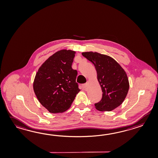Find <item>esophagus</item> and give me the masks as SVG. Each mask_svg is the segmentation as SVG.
<instances>
[{"label":"esophagus","instance_id":"34e87169","mask_svg":"<svg viewBox=\"0 0 158 158\" xmlns=\"http://www.w3.org/2000/svg\"><path fill=\"white\" fill-rule=\"evenodd\" d=\"M88 85V84L87 83L83 84V85H82V88H83V89H84V90H85V89L87 88Z\"/></svg>","mask_w":158,"mask_h":158}]
</instances>
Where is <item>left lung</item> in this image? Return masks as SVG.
<instances>
[{
	"instance_id": "8db88e82",
	"label": "left lung",
	"mask_w": 158,
	"mask_h": 158,
	"mask_svg": "<svg viewBox=\"0 0 158 158\" xmlns=\"http://www.w3.org/2000/svg\"><path fill=\"white\" fill-rule=\"evenodd\" d=\"M82 56L94 64L102 97L95 104L99 111H111L126 98L129 83L126 72L112 57L97 52H83Z\"/></svg>"
}]
</instances>
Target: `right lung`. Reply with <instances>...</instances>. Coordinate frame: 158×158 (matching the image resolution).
Wrapping results in <instances>:
<instances>
[{"label":"right lung","mask_w":158,"mask_h":158,"mask_svg":"<svg viewBox=\"0 0 158 158\" xmlns=\"http://www.w3.org/2000/svg\"><path fill=\"white\" fill-rule=\"evenodd\" d=\"M75 54L66 49L56 52L35 74L33 90L39 102L49 112H65L81 91L76 82L77 71L71 67Z\"/></svg>","instance_id":"right-lung-1"}]
</instances>
